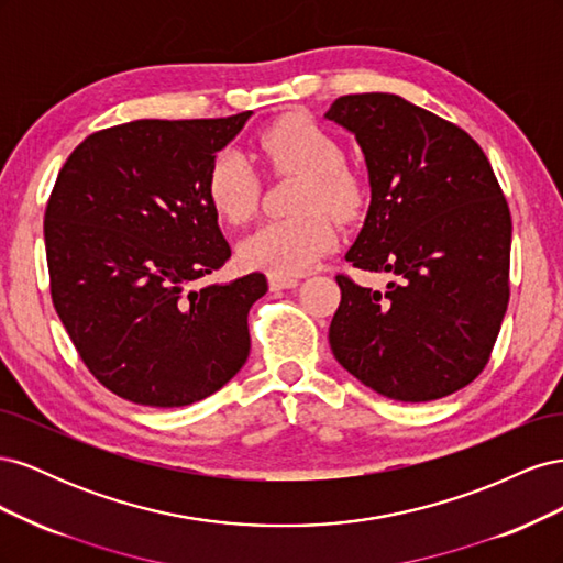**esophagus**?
Here are the masks:
<instances>
[{
  "instance_id": "obj_1",
  "label": "esophagus",
  "mask_w": 563,
  "mask_h": 563,
  "mask_svg": "<svg viewBox=\"0 0 563 563\" xmlns=\"http://www.w3.org/2000/svg\"><path fill=\"white\" fill-rule=\"evenodd\" d=\"M298 279L296 277H279V275H269V288L272 291H282V288H296Z\"/></svg>"
}]
</instances>
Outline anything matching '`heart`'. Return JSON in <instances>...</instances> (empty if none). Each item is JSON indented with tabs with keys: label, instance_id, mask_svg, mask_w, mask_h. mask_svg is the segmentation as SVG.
<instances>
[{
	"label": "heart",
	"instance_id": "1",
	"mask_svg": "<svg viewBox=\"0 0 563 563\" xmlns=\"http://www.w3.org/2000/svg\"><path fill=\"white\" fill-rule=\"evenodd\" d=\"M258 152L272 174L298 176L291 218L265 220L240 246L242 261L269 275L291 277L312 267L335 244L331 216L350 220L364 209L366 183L343 162L338 139L308 117H286L258 135ZM203 192L213 211L240 225L258 207L261 180L236 150L211 159Z\"/></svg>",
	"mask_w": 563,
	"mask_h": 563
}]
</instances>
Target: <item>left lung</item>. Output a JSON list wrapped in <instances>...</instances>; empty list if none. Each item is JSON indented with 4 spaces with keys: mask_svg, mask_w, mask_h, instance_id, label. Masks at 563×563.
<instances>
[{
    "mask_svg": "<svg viewBox=\"0 0 563 563\" xmlns=\"http://www.w3.org/2000/svg\"><path fill=\"white\" fill-rule=\"evenodd\" d=\"M327 117L356 135L371 180L345 261L397 277L380 294L335 275L333 356L387 399L453 395L488 364L509 302L512 216L498 178L467 131L395 93L340 96Z\"/></svg>",
    "mask_w": 563,
    "mask_h": 563,
    "instance_id": "1",
    "label": "left lung"
}]
</instances>
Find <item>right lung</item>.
<instances>
[{"instance_id": "obj_1", "label": "right lung", "mask_w": 563, "mask_h": 563, "mask_svg": "<svg viewBox=\"0 0 563 563\" xmlns=\"http://www.w3.org/2000/svg\"><path fill=\"white\" fill-rule=\"evenodd\" d=\"M249 117L110 126L60 168L44 213L51 300L81 362L117 397L187 406L246 362L265 275L195 284L230 258L203 180Z\"/></svg>"}]
</instances>
